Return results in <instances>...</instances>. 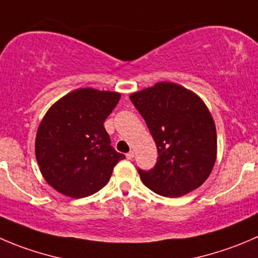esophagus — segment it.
<instances>
[{
	"label": "esophagus",
	"mask_w": 258,
	"mask_h": 258,
	"mask_svg": "<svg viewBox=\"0 0 258 258\" xmlns=\"http://www.w3.org/2000/svg\"><path fill=\"white\" fill-rule=\"evenodd\" d=\"M134 156H135L134 151H130L128 154H126V157H127V159H128V160H132V159H134Z\"/></svg>",
	"instance_id": "1"
}]
</instances>
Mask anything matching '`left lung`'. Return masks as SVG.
I'll return each mask as SVG.
<instances>
[{
    "instance_id": "8db88e82",
    "label": "left lung",
    "mask_w": 258,
    "mask_h": 258,
    "mask_svg": "<svg viewBox=\"0 0 258 258\" xmlns=\"http://www.w3.org/2000/svg\"><path fill=\"white\" fill-rule=\"evenodd\" d=\"M157 147L154 169H139L142 182L167 198H177L201 186L217 159L213 117L201 97L189 89L160 82L132 93Z\"/></svg>"
}]
</instances>
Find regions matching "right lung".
Returning <instances> with one entry per match:
<instances>
[{
  "instance_id": "1",
  "label": "right lung",
  "mask_w": 258,
  "mask_h": 258,
  "mask_svg": "<svg viewBox=\"0 0 258 258\" xmlns=\"http://www.w3.org/2000/svg\"><path fill=\"white\" fill-rule=\"evenodd\" d=\"M119 98L117 92L81 88L46 112L37 128L35 155L42 176L56 191L74 199L92 196L126 159L111 146L103 126Z\"/></svg>"
}]
</instances>
